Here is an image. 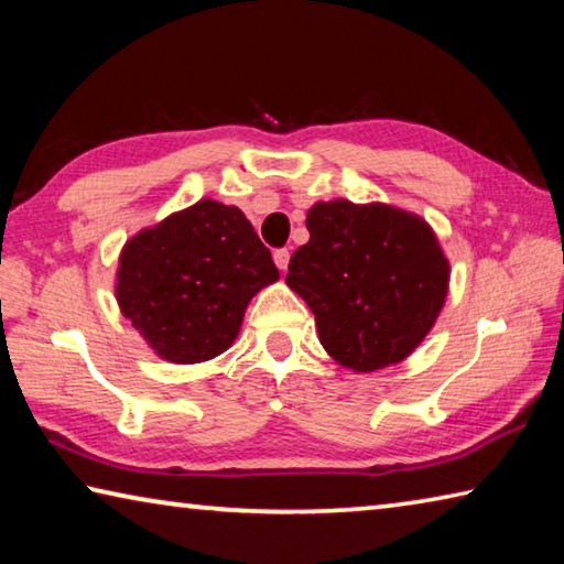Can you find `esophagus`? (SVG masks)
I'll return each mask as SVG.
<instances>
[{"label": "esophagus", "mask_w": 564, "mask_h": 564, "mask_svg": "<svg viewBox=\"0 0 564 564\" xmlns=\"http://www.w3.org/2000/svg\"><path fill=\"white\" fill-rule=\"evenodd\" d=\"M273 261H275V265H279L281 271L289 269V261H291V251H289V248H275V251H273Z\"/></svg>", "instance_id": "34e87169"}]
</instances>
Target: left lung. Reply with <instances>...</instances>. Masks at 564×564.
Segmentation results:
<instances>
[{
	"mask_svg": "<svg viewBox=\"0 0 564 564\" xmlns=\"http://www.w3.org/2000/svg\"><path fill=\"white\" fill-rule=\"evenodd\" d=\"M308 243L295 248L285 283L316 316L323 348L370 373L417 348L443 308L451 265L423 218L393 206L316 204Z\"/></svg>",
	"mask_w": 564,
	"mask_h": 564,
	"instance_id": "obj_1",
	"label": "left lung"
}]
</instances>
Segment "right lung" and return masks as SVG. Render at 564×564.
<instances>
[{
    "label": "right lung",
    "mask_w": 564,
    "mask_h": 564,
    "mask_svg": "<svg viewBox=\"0 0 564 564\" xmlns=\"http://www.w3.org/2000/svg\"><path fill=\"white\" fill-rule=\"evenodd\" d=\"M273 281L279 269L248 218L204 198L123 246L117 301L161 358L202 362L231 346L248 301Z\"/></svg>",
    "instance_id": "add662e5"
}]
</instances>
